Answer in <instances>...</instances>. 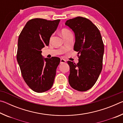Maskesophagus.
Listing matches in <instances>:
<instances>
[{
    "label": "esophagus",
    "instance_id": "34e87169",
    "mask_svg": "<svg viewBox=\"0 0 123 123\" xmlns=\"http://www.w3.org/2000/svg\"><path fill=\"white\" fill-rule=\"evenodd\" d=\"M66 62V60H64V59H61V60H60V63H61V64L65 63Z\"/></svg>",
    "mask_w": 123,
    "mask_h": 123
}]
</instances>
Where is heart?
<instances>
[{
	"label": "heart",
	"mask_w": 123,
	"mask_h": 123,
	"mask_svg": "<svg viewBox=\"0 0 123 123\" xmlns=\"http://www.w3.org/2000/svg\"><path fill=\"white\" fill-rule=\"evenodd\" d=\"M61 34L62 37H63L64 38H65L66 37L70 36V35H72L71 31L69 30H68L67 29H62L61 31Z\"/></svg>",
	"instance_id": "b5f03b06"
}]
</instances>
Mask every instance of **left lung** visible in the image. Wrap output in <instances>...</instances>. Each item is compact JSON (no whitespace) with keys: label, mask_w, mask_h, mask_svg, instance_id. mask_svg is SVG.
Segmentation results:
<instances>
[{"label":"left lung","mask_w":123,"mask_h":123,"mask_svg":"<svg viewBox=\"0 0 123 123\" xmlns=\"http://www.w3.org/2000/svg\"><path fill=\"white\" fill-rule=\"evenodd\" d=\"M65 24L74 32V50L78 52L79 57L77 64L67 62L68 81L75 90L86 91L94 86L103 68L104 45L100 32L90 20L82 17L67 20Z\"/></svg>","instance_id":"left-lung-1"}]
</instances>
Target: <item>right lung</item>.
<instances>
[{"mask_svg":"<svg viewBox=\"0 0 123 123\" xmlns=\"http://www.w3.org/2000/svg\"><path fill=\"white\" fill-rule=\"evenodd\" d=\"M60 21L32 19L26 23L18 37L17 60L23 78L37 93L44 92L53 85L60 59L44 58L41 49L49 45L50 38Z\"/></svg>","mask_w":123,"mask_h":123,"instance_id":"right-lung-1","label":"right lung"}]
</instances>
